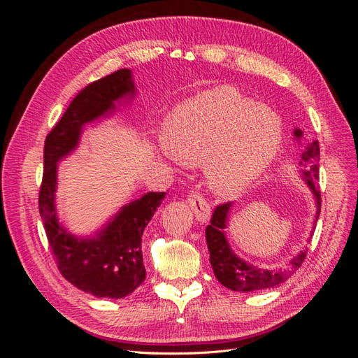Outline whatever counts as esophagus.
I'll use <instances>...</instances> for the list:
<instances>
[{
    "label": "esophagus",
    "mask_w": 358,
    "mask_h": 358,
    "mask_svg": "<svg viewBox=\"0 0 358 358\" xmlns=\"http://www.w3.org/2000/svg\"><path fill=\"white\" fill-rule=\"evenodd\" d=\"M187 201L191 206L194 216H196L197 221L206 222V221L210 220V204L208 203V200H206L201 196L199 191H191Z\"/></svg>",
    "instance_id": "esophagus-1"
}]
</instances>
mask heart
<instances>
[{
	"label": "heart",
	"instance_id": "heart-1",
	"mask_svg": "<svg viewBox=\"0 0 358 358\" xmlns=\"http://www.w3.org/2000/svg\"><path fill=\"white\" fill-rule=\"evenodd\" d=\"M282 143V122L233 86H218L176 107L166 119L162 149L183 164L204 161L210 188L242 192L272 164Z\"/></svg>",
	"mask_w": 358,
	"mask_h": 358
}]
</instances>
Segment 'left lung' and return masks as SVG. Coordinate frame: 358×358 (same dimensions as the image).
I'll list each match as a JSON object with an SVG mask.
<instances>
[{
  "label": "left lung",
  "instance_id": "1",
  "mask_svg": "<svg viewBox=\"0 0 358 358\" xmlns=\"http://www.w3.org/2000/svg\"><path fill=\"white\" fill-rule=\"evenodd\" d=\"M294 137L299 140L303 137V131L299 128L294 129ZM300 175L308 183L313 197H315V221H313V230H315V224L320 218L321 212V194H320V145L318 140H313L310 143H306L305 150L300 157ZM233 203H224L216 206V209L212 215L210 224L206 227V242H208L209 254H210V264L213 268V273L220 282L233 291L241 292H251L258 289H267L273 288L279 284L285 282L292 273L299 270L303 264L308 254V249L300 251L297 257H294L289 262L285 268H262L254 264H249L243 262L242 258L237 257L233 249L230 248L229 241L225 237L227 221H229V213ZM312 237V234H310Z\"/></svg>",
  "mask_w": 358,
  "mask_h": 358
}]
</instances>
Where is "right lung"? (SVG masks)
Wrapping results in <instances>:
<instances>
[{
    "label": "right lung",
    "instance_id": "right-lung-1",
    "mask_svg": "<svg viewBox=\"0 0 358 358\" xmlns=\"http://www.w3.org/2000/svg\"><path fill=\"white\" fill-rule=\"evenodd\" d=\"M134 96L133 71L117 70L90 83L67 107L45 142V170L38 196L40 216L61 275L95 297L122 299L143 282L142 236L166 192H148L122 206L94 237H78L58 221L55 208L58 162L78 148L86 124L115 112L116 101Z\"/></svg>",
    "mask_w": 358,
    "mask_h": 358
}]
</instances>
